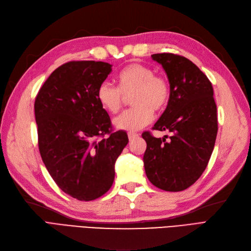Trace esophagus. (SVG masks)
I'll use <instances>...</instances> for the list:
<instances>
[{
    "mask_svg": "<svg viewBox=\"0 0 251 251\" xmlns=\"http://www.w3.org/2000/svg\"><path fill=\"white\" fill-rule=\"evenodd\" d=\"M127 136H128V139H130V140H132V139H135V138H137L138 137V134H136V133H128L127 134Z\"/></svg>",
    "mask_w": 251,
    "mask_h": 251,
    "instance_id": "esophagus-1",
    "label": "esophagus"
}]
</instances>
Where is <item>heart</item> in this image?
<instances>
[{"label":"heart","mask_w":251,"mask_h":251,"mask_svg":"<svg viewBox=\"0 0 251 251\" xmlns=\"http://www.w3.org/2000/svg\"><path fill=\"white\" fill-rule=\"evenodd\" d=\"M118 88L110 82L100 83L97 89V100L110 113H117L125 100L130 96L133 108L126 110L114 120L118 130L138 131L148 126L154 117V111L164 110L170 100V85L162 76L155 75L151 67L142 64H130L117 75Z\"/></svg>","instance_id":"1"}]
</instances>
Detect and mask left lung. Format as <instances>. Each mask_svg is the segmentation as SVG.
Wrapping results in <instances>:
<instances>
[{
  "instance_id": "left-lung-1",
  "label": "left lung",
  "mask_w": 251,
  "mask_h": 251,
  "mask_svg": "<svg viewBox=\"0 0 251 251\" xmlns=\"http://www.w3.org/2000/svg\"><path fill=\"white\" fill-rule=\"evenodd\" d=\"M151 59L162 66L171 90L168 107L153 128L172 136L166 140L168 136L142 134L147 142L144 170L156 187L180 192L200 178L214 151L218 132L214 90L206 75L186 57L157 53Z\"/></svg>"
}]
</instances>
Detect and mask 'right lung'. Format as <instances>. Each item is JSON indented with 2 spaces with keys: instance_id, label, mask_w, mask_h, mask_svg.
I'll use <instances>...</instances> for the list:
<instances>
[{
  "instance_id": "1",
  "label": "right lung",
  "mask_w": 251,
  "mask_h": 251,
  "mask_svg": "<svg viewBox=\"0 0 251 251\" xmlns=\"http://www.w3.org/2000/svg\"><path fill=\"white\" fill-rule=\"evenodd\" d=\"M112 65L94 60L58 67L35 98L39 149L50 176L63 192L80 201L100 198L111 188L115 162L128 142L111 133V120L97 89ZM110 133L109 138L97 141Z\"/></svg>"
}]
</instances>
